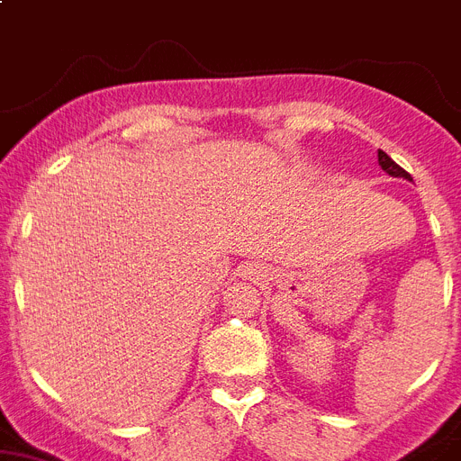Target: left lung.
I'll return each mask as SVG.
<instances>
[{
  "label": "left lung",
  "mask_w": 461,
  "mask_h": 461,
  "mask_svg": "<svg viewBox=\"0 0 461 461\" xmlns=\"http://www.w3.org/2000/svg\"><path fill=\"white\" fill-rule=\"evenodd\" d=\"M377 161H380L382 171L389 173V176H393V177H405V180H412V177H410V173L403 171V168H401V166H398L396 161H393V158L389 157V154L382 152V149H380V152H377Z\"/></svg>",
  "instance_id": "obj_1"
}]
</instances>
